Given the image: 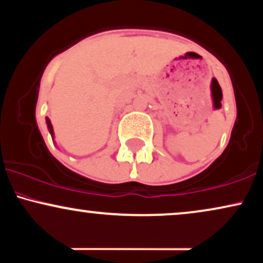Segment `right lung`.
I'll use <instances>...</instances> for the list:
<instances>
[{
    "instance_id": "obj_1",
    "label": "right lung",
    "mask_w": 263,
    "mask_h": 263,
    "mask_svg": "<svg viewBox=\"0 0 263 263\" xmlns=\"http://www.w3.org/2000/svg\"><path fill=\"white\" fill-rule=\"evenodd\" d=\"M45 122H47V127H48V129H49L50 136H52V138H54V129H53L52 122H50V120L48 119V117H45Z\"/></svg>"
}]
</instances>
